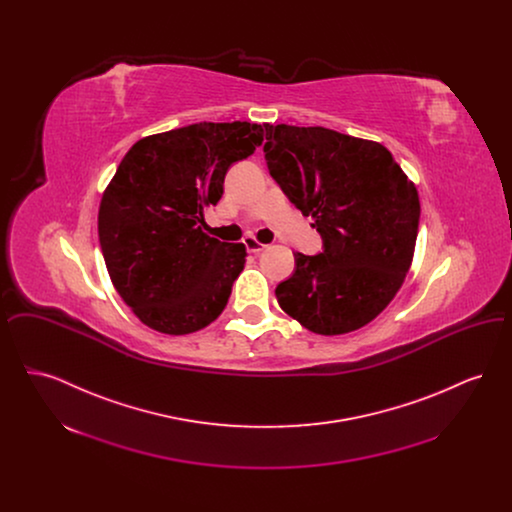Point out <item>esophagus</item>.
Instances as JSON below:
<instances>
[{
	"label": "esophagus",
	"mask_w": 512,
	"mask_h": 512,
	"mask_svg": "<svg viewBox=\"0 0 512 512\" xmlns=\"http://www.w3.org/2000/svg\"><path fill=\"white\" fill-rule=\"evenodd\" d=\"M244 245L247 247V251H249V253H261V251L267 247V245L257 242L253 236H245Z\"/></svg>",
	"instance_id": "obj_1"
}]
</instances>
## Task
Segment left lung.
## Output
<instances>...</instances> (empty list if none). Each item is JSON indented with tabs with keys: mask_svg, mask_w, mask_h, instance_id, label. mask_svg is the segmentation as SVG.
Wrapping results in <instances>:
<instances>
[{
	"mask_svg": "<svg viewBox=\"0 0 512 512\" xmlns=\"http://www.w3.org/2000/svg\"><path fill=\"white\" fill-rule=\"evenodd\" d=\"M265 130L270 176L322 238L317 255L293 253V274L276 299L315 334L353 332L390 305L409 272L416 188L382 144L322 126Z\"/></svg>",
	"mask_w": 512,
	"mask_h": 512,
	"instance_id": "obj_1",
	"label": "left lung"
}]
</instances>
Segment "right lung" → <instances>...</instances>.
I'll return each instance as SVG.
<instances>
[{
	"label": "right lung",
	"instance_id": "obj_1",
	"mask_svg": "<svg viewBox=\"0 0 512 512\" xmlns=\"http://www.w3.org/2000/svg\"><path fill=\"white\" fill-rule=\"evenodd\" d=\"M251 122H199L128 149L99 205L101 253L122 301L146 326L192 334L224 311L244 244L203 232L228 169L263 144Z\"/></svg>",
	"mask_w": 512,
	"mask_h": 512
}]
</instances>
